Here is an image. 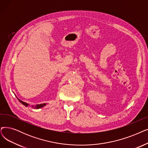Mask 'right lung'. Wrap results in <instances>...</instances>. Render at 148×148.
Masks as SVG:
<instances>
[{
	"label": "right lung",
	"mask_w": 148,
	"mask_h": 148,
	"mask_svg": "<svg viewBox=\"0 0 148 148\" xmlns=\"http://www.w3.org/2000/svg\"><path fill=\"white\" fill-rule=\"evenodd\" d=\"M18 101H20L22 104H23V105H25V106H28V103H25V102H23V101H22V100H19V99H18ZM46 105V103H43V104H40V105H36V106H34V108H36V109H39V108H42V107H43L44 106H45Z\"/></svg>",
	"instance_id": "right-lung-1"
}]
</instances>
